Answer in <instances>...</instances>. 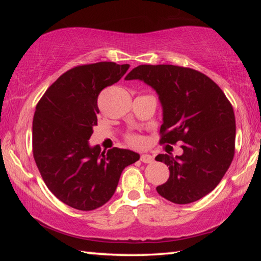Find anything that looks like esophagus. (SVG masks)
Masks as SVG:
<instances>
[{
  "instance_id": "34e87169",
  "label": "esophagus",
  "mask_w": 261,
  "mask_h": 261,
  "mask_svg": "<svg viewBox=\"0 0 261 261\" xmlns=\"http://www.w3.org/2000/svg\"><path fill=\"white\" fill-rule=\"evenodd\" d=\"M140 161L144 163H152L154 161V158L152 155H148V154H143L140 156Z\"/></svg>"
}]
</instances>
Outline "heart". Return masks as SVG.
I'll list each match as a JSON object with an SVG mask.
<instances>
[{
    "label": "heart",
    "mask_w": 261,
    "mask_h": 261,
    "mask_svg": "<svg viewBox=\"0 0 261 261\" xmlns=\"http://www.w3.org/2000/svg\"><path fill=\"white\" fill-rule=\"evenodd\" d=\"M127 139H129L130 143L134 144V145H139L140 144V138H138V137H136V136H129V137H127Z\"/></svg>",
    "instance_id": "1"
}]
</instances>
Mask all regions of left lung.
Segmentation results:
<instances>
[{
	"instance_id": "8db88e82",
	"label": "left lung",
	"mask_w": 261,
	"mask_h": 261,
	"mask_svg": "<svg viewBox=\"0 0 261 261\" xmlns=\"http://www.w3.org/2000/svg\"><path fill=\"white\" fill-rule=\"evenodd\" d=\"M144 82L162 107L160 144L182 143L183 154H159L169 178L156 188L167 200L184 205L216 188L235 154V114L227 96L206 74L170 64L139 65L125 81Z\"/></svg>"
}]
</instances>
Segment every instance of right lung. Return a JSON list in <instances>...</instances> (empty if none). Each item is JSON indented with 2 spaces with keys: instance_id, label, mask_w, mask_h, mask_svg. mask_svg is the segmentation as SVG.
<instances>
[{
  "instance_id": "1",
  "label": "right lung",
  "mask_w": 261,
  "mask_h": 261,
  "mask_svg": "<svg viewBox=\"0 0 261 261\" xmlns=\"http://www.w3.org/2000/svg\"><path fill=\"white\" fill-rule=\"evenodd\" d=\"M129 64L99 62L69 70L48 88L35 108L33 156L56 198L79 211H93L115 193L125 167L138 153L114 147L101 153L88 139L98 124V96L117 83Z\"/></svg>"
}]
</instances>
